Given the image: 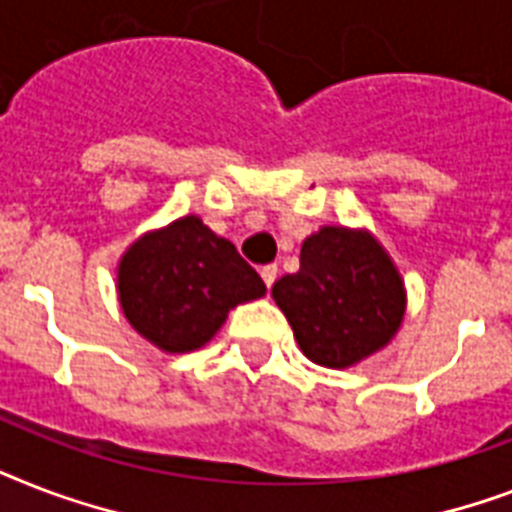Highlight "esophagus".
<instances>
[{"mask_svg": "<svg viewBox=\"0 0 512 512\" xmlns=\"http://www.w3.org/2000/svg\"><path fill=\"white\" fill-rule=\"evenodd\" d=\"M260 276H263L265 287L271 289L273 281H276V276H279V268H276V265H263V268H260Z\"/></svg>", "mask_w": 512, "mask_h": 512, "instance_id": "1", "label": "esophagus"}]
</instances>
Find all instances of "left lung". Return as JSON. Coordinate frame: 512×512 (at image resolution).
I'll return each mask as SVG.
<instances>
[{"mask_svg": "<svg viewBox=\"0 0 512 512\" xmlns=\"http://www.w3.org/2000/svg\"><path fill=\"white\" fill-rule=\"evenodd\" d=\"M273 300L305 356L342 369L388 345L404 319V284L364 231L321 228L300 249V271L273 284Z\"/></svg>", "mask_w": 512, "mask_h": 512, "instance_id": "1", "label": "left lung"}]
</instances>
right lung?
I'll use <instances>...</instances> for the list:
<instances>
[{
	"instance_id": "right-lung-1",
	"label": "right lung",
	"mask_w": 512,
	"mask_h": 512,
	"mask_svg": "<svg viewBox=\"0 0 512 512\" xmlns=\"http://www.w3.org/2000/svg\"><path fill=\"white\" fill-rule=\"evenodd\" d=\"M263 295L255 268L196 215L146 233L119 263L124 316L170 353L201 348L231 308Z\"/></svg>"
}]
</instances>
